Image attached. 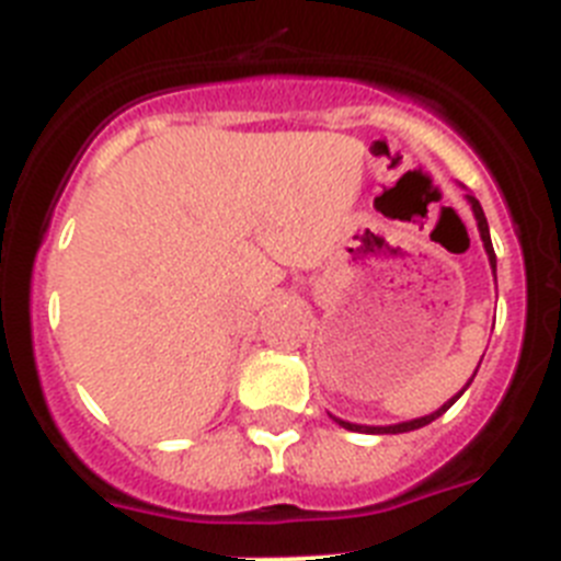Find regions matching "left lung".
Returning <instances> with one entry per match:
<instances>
[{
    "mask_svg": "<svg viewBox=\"0 0 561 561\" xmlns=\"http://www.w3.org/2000/svg\"><path fill=\"white\" fill-rule=\"evenodd\" d=\"M466 202L472 205L474 221H478V230H480V241H483V250H485V255H489V266H492V272H494V284H497V257H494V247H492V236H489V221H485V213H483V207H480V202L474 199L472 193H466ZM478 368H480V365H478ZM474 374H478V370H474ZM474 374H472V379H474ZM472 379L466 381V388L472 385ZM466 388H463V390H466ZM463 390H460L458 396H453V399H449V401H444V404H440V408L435 410V413L421 415V419H413V421H401V424H388V427H370V424H351V421H342V419H336V415H331V419H334L336 424H340V427L351 430V433H368V435H399V433H410V430L427 427V424H433V421L438 419V415L447 413V410L453 408L455 401H458L460 396H463Z\"/></svg>",
    "mask_w": 561,
    "mask_h": 561,
    "instance_id": "left-lung-1",
    "label": "left lung"
}]
</instances>
